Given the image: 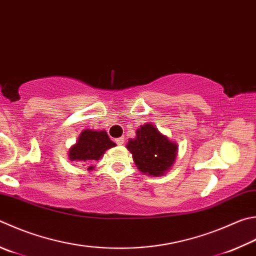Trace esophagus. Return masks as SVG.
Here are the masks:
<instances>
[{"mask_svg":"<svg viewBox=\"0 0 256 256\" xmlns=\"http://www.w3.org/2000/svg\"><path fill=\"white\" fill-rule=\"evenodd\" d=\"M115 142H116V144H118V146H122V144H124L125 140H124V138H115Z\"/></svg>","mask_w":256,"mask_h":256,"instance_id":"obj_1","label":"esophagus"}]
</instances>
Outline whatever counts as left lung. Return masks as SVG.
I'll use <instances>...</instances> for the list:
<instances>
[{"mask_svg":"<svg viewBox=\"0 0 256 256\" xmlns=\"http://www.w3.org/2000/svg\"><path fill=\"white\" fill-rule=\"evenodd\" d=\"M126 148L141 172L154 176L164 174L176 156V144L151 124H144L136 130V136L128 141Z\"/></svg>","mask_w":256,"mask_h":256,"instance_id":"left-lung-1","label":"left lung"}]
</instances>
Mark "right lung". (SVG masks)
<instances>
[{"label":"right lung","mask_w":256,"mask_h":256,"mask_svg":"<svg viewBox=\"0 0 256 256\" xmlns=\"http://www.w3.org/2000/svg\"><path fill=\"white\" fill-rule=\"evenodd\" d=\"M115 146V143L110 140L105 131H92L84 130L78 142L69 150V159L72 161L90 164L100 160L104 152L110 148ZM94 166H90V170Z\"/></svg>","instance_id":"1"}]
</instances>
